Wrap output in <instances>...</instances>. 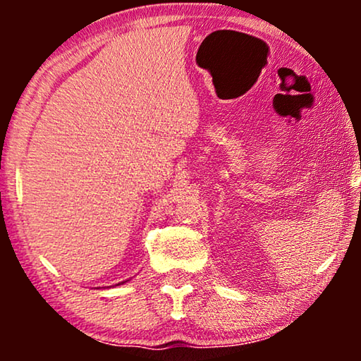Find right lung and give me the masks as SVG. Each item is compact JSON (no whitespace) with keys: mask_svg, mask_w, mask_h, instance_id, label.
<instances>
[{"mask_svg":"<svg viewBox=\"0 0 361 361\" xmlns=\"http://www.w3.org/2000/svg\"><path fill=\"white\" fill-rule=\"evenodd\" d=\"M123 283H126V281H123ZM123 283H120V284H123Z\"/></svg>","mask_w":361,"mask_h":361,"instance_id":"1","label":"right lung"}]
</instances>
